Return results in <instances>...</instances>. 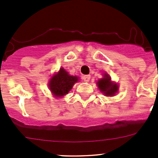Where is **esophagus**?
<instances>
[{"label": "esophagus", "mask_w": 158, "mask_h": 158, "mask_svg": "<svg viewBox=\"0 0 158 158\" xmlns=\"http://www.w3.org/2000/svg\"><path fill=\"white\" fill-rule=\"evenodd\" d=\"M90 78H91V76H89V75H87V76H84L83 77H82V79H83L84 82H89V80H90Z\"/></svg>", "instance_id": "obj_1"}]
</instances>
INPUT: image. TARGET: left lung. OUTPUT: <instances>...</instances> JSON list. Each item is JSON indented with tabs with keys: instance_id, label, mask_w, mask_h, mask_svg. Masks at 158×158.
Here are the masks:
<instances>
[{
	"instance_id": "1",
	"label": "left lung",
	"mask_w": 158,
	"mask_h": 158,
	"mask_svg": "<svg viewBox=\"0 0 158 158\" xmlns=\"http://www.w3.org/2000/svg\"><path fill=\"white\" fill-rule=\"evenodd\" d=\"M98 89L106 95V96H111L114 95L115 92H117L118 86L117 84L112 83L111 82V78L108 74H105L104 78L99 79L97 82Z\"/></svg>"
}]
</instances>
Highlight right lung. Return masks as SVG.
Returning a JSON list of instances; mask_svg holds the SVG:
<instances>
[{
  "label": "right lung",
  "instance_id": "obj_1",
  "mask_svg": "<svg viewBox=\"0 0 158 158\" xmlns=\"http://www.w3.org/2000/svg\"><path fill=\"white\" fill-rule=\"evenodd\" d=\"M77 81L76 76H69L66 70L61 68L59 73L50 79L49 87L55 96L61 97L66 95Z\"/></svg>",
  "mask_w": 158,
  "mask_h": 158
}]
</instances>
